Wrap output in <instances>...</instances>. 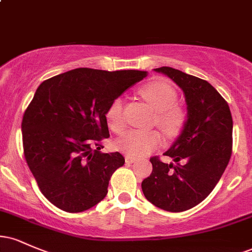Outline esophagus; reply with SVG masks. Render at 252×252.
<instances>
[{"label":"esophagus","mask_w":252,"mask_h":252,"mask_svg":"<svg viewBox=\"0 0 252 252\" xmlns=\"http://www.w3.org/2000/svg\"><path fill=\"white\" fill-rule=\"evenodd\" d=\"M136 161V158L131 155H126V163H134Z\"/></svg>","instance_id":"esophagus-1"}]
</instances>
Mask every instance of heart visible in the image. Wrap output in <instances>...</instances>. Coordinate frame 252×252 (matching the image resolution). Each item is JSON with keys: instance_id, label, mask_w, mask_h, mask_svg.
Instances as JSON below:
<instances>
[{"instance_id": "heart-1", "label": "heart", "mask_w": 252, "mask_h": 252, "mask_svg": "<svg viewBox=\"0 0 252 252\" xmlns=\"http://www.w3.org/2000/svg\"><path fill=\"white\" fill-rule=\"evenodd\" d=\"M144 99L156 111L155 123L169 137L176 136L186 123V112L179 106L178 92L164 82H150L140 90ZM105 120L112 131L120 132L126 126L124 100L121 97L110 103ZM162 143V137L156 130H129L115 141V148L132 156H143L152 153Z\"/></svg>"}]
</instances>
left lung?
Returning a JSON list of instances; mask_svg holds the SVG:
<instances>
[{"instance_id":"left-lung-1","label":"left lung","mask_w":252,"mask_h":252,"mask_svg":"<svg viewBox=\"0 0 252 252\" xmlns=\"http://www.w3.org/2000/svg\"><path fill=\"white\" fill-rule=\"evenodd\" d=\"M155 71L182 89L187 121L164 153L175 164L150 158L153 172L142 181V190L158 209L182 212L200 204L220 180L232 154V116L226 100L206 80L167 66Z\"/></svg>"}]
</instances>
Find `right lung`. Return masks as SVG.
Segmentation results:
<instances>
[{
	"label": "right lung",
	"instance_id": "add662e5",
	"mask_svg": "<svg viewBox=\"0 0 252 252\" xmlns=\"http://www.w3.org/2000/svg\"><path fill=\"white\" fill-rule=\"evenodd\" d=\"M146 71L74 68L40 84L22 118L24 154L40 190L65 212H83L105 198L124 164L120 153H100L109 137L105 112Z\"/></svg>",
	"mask_w": 252,
	"mask_h": 252
}]
</instances>
